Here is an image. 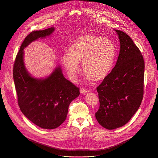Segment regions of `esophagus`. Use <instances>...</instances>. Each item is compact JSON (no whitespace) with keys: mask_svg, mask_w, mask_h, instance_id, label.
Returning a JSON list of instances; mask_svg holds the SVG:
<instances>
[{"mask_svg":"<svg viewBox=\"0 0 158 158\" xmlns=\"http://www.w3.org/2000/svg\"><path fill=\"white\" fill-rule=\"evenodd\" d=\"M80 92L82 94H85L89 92V90L87 89H84V88H81L80 90Z\"/></svg>","mask_w":158,"mask_h":158,"instance_id":"1","label":"esophagus"}]
</instances>
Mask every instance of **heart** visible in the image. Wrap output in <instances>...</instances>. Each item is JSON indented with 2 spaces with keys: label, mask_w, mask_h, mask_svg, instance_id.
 Returning <instances> with one entry per match:
<instances>
[{
  "label": "heart",
  "mask_w": 158,
  "mask_h": 158,
  "mask_svg": "<svg viewBox=\"0 0 158 158\" xmlns=\"http://www.w3.org/2000/svg\"><path fill=\"white\" fill-rule=\"evenodd\" d=\"M116 56L114 44L107 38L86 34L77 37L62 57V61L72 80L80 72L82 61L84 72L94 80L106 77L113 66Z\"/></svg>",
  "instance_id": "b5f03b06"
}]
</instances>
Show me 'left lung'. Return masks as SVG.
<instances>
[{
    "instance_id": "obj_1",
    "label": "left lung",
    "mask_w": 158,
    "mask_h": 158,
    "mask_svg": "<svg viewBox=\"0 0 158 158\" xmlns=\"http://www.w3.org/2000/svg\"><path fill=\"white\" fill-rule=\"evenodd\" d=\"M114 31L119 39V55L114 68L97 87L100 104L95 114L99 124L110 130L129 122L139 109L144 94L143 55L127 34Z\"/></svg>"
}]
</instances>
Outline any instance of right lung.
<instances>
[{
  "label": "right lung",
  "instance_id": "add662e5",
  "mask_svg": "<svg viewBox=\"0 0 158 158\" xmlns=\"http://www.w3.org/2000/svg\"><path fill=\"white\" fill-rule=\"evenodd\" d=\"M54 27L31 32L21 44L15 57L13 77L18 104L23 114L37 126L53 129L65 120L70 103L80 94L79 88L63 76L58 65L47 77H33L24 62V49L32 42L53 33Z\"/></svg>",
  "mask_w": 158,
  "mask_h": 158
}]
</instances>
